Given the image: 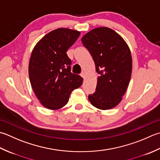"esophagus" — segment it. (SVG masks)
Masks as SVG:
<instances>
[{
  "label": "esophagus",
  "mask_w": 160,
  "mask_h": 160,
  "mask_svg": "<svg viewBox=\"0 0 160 160\" xmlns=\"http://www.w3.org/2000/svg\"><path fill=\"white\" fill-rule=\"evenodd\" d=\"M80 75H81V77H82L83 78H85V77H86V74H85L84 72H81V73Z\"/></svg>",
  "instance_id": "obj_1"
}]
</instances>
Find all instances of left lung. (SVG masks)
<instances>
[{"instance_id": "1", "label": "left lung", "mask_w": 160, "mask_h": 160, "mask_svg": "<svg viewBox=\"0 0 160 160\" xmlns=\"http://www.w3.org/2000/svg\"><path fill=\"white\" fill-rule=\"evenodd\" d=\"M99 74L96 91L89 94L91 104L101 110L118 105L128 88L132 72L130 50L123 38L105 27L90 31L81 38Z\"/></svg>"}]
</instances>
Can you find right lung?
<instances>
[{
  "label": "right lung",
  "instance_id": "1",
  "mask_svg": "<svg viewBox=\"0 0 160 160\" xmlns=\"http://www.w3.org/2000/svg\"><path fill=\"white\" fill-rule=\"evenodd\" d=\"M79 35L76 30L57 29L44 36L32 51L29 63L31 86L48 109L66 105L72 91L82 85L83 78L71 72L72 61L66 53Z\"/></svg>",
  "mask_w": 160,
  "mask_h": 160
}]
</instances>
